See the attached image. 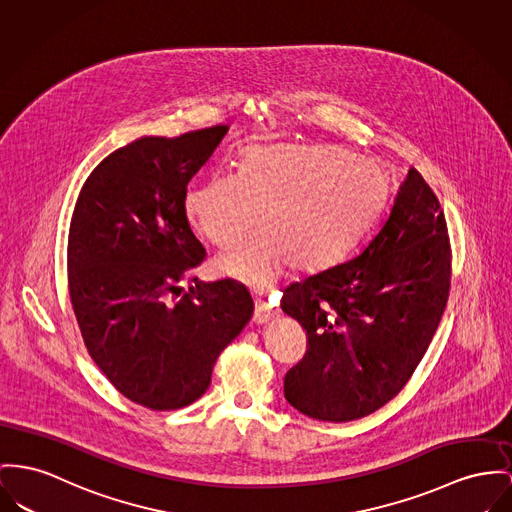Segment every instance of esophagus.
I'll list each match as a JSON object with an SVG mask.
<instances>
[{"label":"esophagus","instance_id":"esophagus-1","mask_svg":"<svg viewBox=\"0 0 512 512\" xmlns=\"http://www.w3.org/2000/svg\"><path fill=\"white\" fill-rule=\"evenodd\" d=\"M277 314V308H273L264 297H256V308H254V316L252 320L256 324H266L268 320H272Z\"/></svg>","mask_w":512,"mask_h":512}]
</instances>
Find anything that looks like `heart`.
<instances>
[{"label": "heart", "mask_w": 512, "mask_h": 512, "mask_svg": "<svg viewBox=\"0 0 512 512\" xmlns=\"http://www.w3.org/2000/svg\"><path fill=\"white\" fill-rule=\"evenodd\" d=\"M390 180L373 159L332 145L250 147L239 172L217 171L186 192L194 227L217 248H233L260 219L266 227L217 268L254 289L289 264L322 270L343 258L388 200Z\"/></svg>", "instance_id": "b5f03b06"}]
</instances>
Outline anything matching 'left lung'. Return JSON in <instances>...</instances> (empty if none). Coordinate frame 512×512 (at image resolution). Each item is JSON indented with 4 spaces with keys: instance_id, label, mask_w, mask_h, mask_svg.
Returning <instances> with one entry per match:
<instances>
[{
    "instance_id": "obj_1",
    "label": "left lung",
    "mask_w": 512,
    "mask_h": 512,
    "mask_svg": "<svg viewBox=\"0 0 512 512\" xmlns=\"http://www.w3.org/2000/svg\"><path fill=\"white\" fill-rule=\"evenodd\" d=\"M443 209L415 169L361 252L283 291L281 310L307 330L285 375V400L320 421H353L388 404L423 359L450 291Z\"/></svg>"
}]
</instances>
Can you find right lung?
Segmentation results:
<instances>
[{
  "label": "right lung",
  "mask_w": 512,
  "mask_h": 512,
  "mask_svg": "<svg viewBox=\"0 0 512 512\" xmlns=\"http://www.w3.org/2000/svg\"><path fill=\"white\" fill-rule=\"evenodd\" d=\"M227 130L139 137L116 149L89 174L71 215L69 299L85 347L143 408L169 411L204 396L219 353L254 312L237 281L192 277L205 248L186 217V188Z\"/></svg>",
  "instance_id": "right-lung-1"
}]
</instances>
